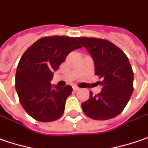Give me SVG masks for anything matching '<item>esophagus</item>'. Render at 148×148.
<instances>
[{
  "label": "esophagus",
  "instance_id": "obj_1",
  "mask_svg": "<svg viewBox=\"0 0 148 148\" xmlns=\"http://www.w3.org/2000/svg\"><path fill=\"white\" fill-rule=\"evenodd\" d=\"M73 90H74V92H76V91H78V90H79V88L77 86H74L73 87Z\"/></svg>",
  "mask_w": 148,
  "mask_h": 148
}]
</instances>
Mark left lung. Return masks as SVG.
<instances>
[{
    "label": "left lung",
    "instance_id": "1",
    "mask_svg": "<svg viewBox=\"0 0 148 148\" xmlns=\"http://www.w3.org/2000/svg\"><path fill=\"white\" fill-rule=\"evenodd\" d=\"M92 55L95 75L99 77L97 85L99 93L93 95L81 104L84 112L94 120H108L118 116L124 109L133 92V72L123 50L104 39L77 37Z\"/></svg>",
    "mask_w": 148,
    "mask_h": 148
}]
</instances>
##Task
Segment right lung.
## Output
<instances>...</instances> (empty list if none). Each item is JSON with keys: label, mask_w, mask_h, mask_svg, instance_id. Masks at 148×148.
Returning a JSON list of instances; mask_svg holds the SVG:
<instances>
[{"label": "right lung", "mask_w": 148, "mask_h": 148, "mask_svg": "<svg viewBox=\"0 0 148 148\" xmlns=\"http://www.w3.org/2000/svg\"><path fill=\"white\" fill-rule=\"evenodd\" d=\"M82 47L75 37L45 36L25 50L18 64L16 89L25 111L37 121L48 123L61 118L72 87H52L50 81L67 55Z\"/></svg>", "instance_id": "right-lung-1"}]
</instances>
